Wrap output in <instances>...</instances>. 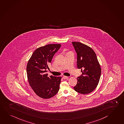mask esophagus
Returning <instances> with one entry per match:
<instances>
[{
    "label": "esophagus",
    "mask_w": 124,
    "mask_h": 124,
    "mask_svg": "<svg viewBox=\"0 0 124 124\" xmlns=\"http://www.w3.org/2000/svg\"><path fill=\"white\" fill-rule=\"evenodd\" d=\"M68 78V77H67V76H63V79H67Z\"/></svg>",
    "instance_id": "obj_1"
}]
</instances>
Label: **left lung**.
Returning <instances> with one entry per match:
<instances>
[{"label":"left lung","instance_id":"1","mask_svg":"<svg viewBox=\"0 0 124 124\" xmlns=\"http://www.w3.org/2000/svg\"><path fill=\"white\" fill-rule=\"evenodd\" d=\"M77 55V66L82 75L77 78L73 88L77 92L86 94L97 87L101 75V68L94 51L87 45L79 42H72Z\"/></svg>","mask_w":124,"mask_h":124}]
</instances>
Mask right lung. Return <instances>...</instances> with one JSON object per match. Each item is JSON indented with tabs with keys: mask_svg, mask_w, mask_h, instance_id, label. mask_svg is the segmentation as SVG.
<instances>
[{
	"mask_svg": "<svg viewBox=\"0 0 124 124\" xmlns=\"http://www.w3.org/2000/svg\"><path fill=\"white\" fill-rule=\"evenodd\" d=\"M61 44H49L38 48L27 63V73L30 85L38 96L49 99L56 94L59 90L61 77L48 76V65Z\"/></svg>",
	"mask_w": 124,
	"mask_h": 124,
	"instance_id": "right-lung-1",
	"label": "right lung"
}]
</instances>
